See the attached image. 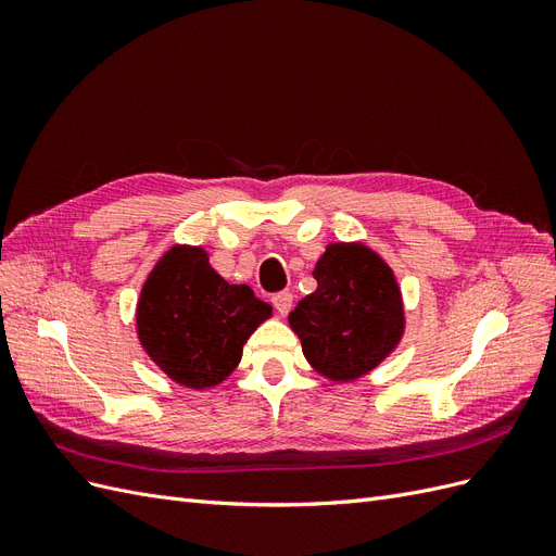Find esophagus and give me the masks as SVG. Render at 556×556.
Returning <instances> with one entry per match:
<instances>
[{"label":"esophagus","mask_w":556,"mask_h":556,"mask_svg":"<svg viewBox=\"0 0 556 556\" xmlns=\"http://www.w3.org/2000/svg\"><path fill=\"white\" fill-rule=\"evenodd\" d=\"M271 301H274V306H276V311H278L280 315H288L290 308H292L294 296H292V292H276V294L271 296Z\"/></svg>","instance_id":"34e87169"}]
</instances>
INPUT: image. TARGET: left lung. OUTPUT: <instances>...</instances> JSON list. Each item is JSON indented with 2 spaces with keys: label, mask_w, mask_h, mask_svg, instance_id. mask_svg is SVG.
Instances as JSON below:
<instances>
[{
  "label": "left lung",
  "mask_w": 556,
  "mask_h": 556,
  "mask_svg": "<svg viewBox=\"0 0 556 556\" xmlns=\"http://www.w3.org/2000/svg\"><path fill=\"white\" fill-rule=\"evenodd\" d=\"M313 278L317 290L294 306L290 325L319 374L355 380L390 355L403 333L392 268L368 248L333 243Z\"/></svg>",
  "instance_id": "1"
}]
</instances>
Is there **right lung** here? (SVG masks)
Returning <instances> with one entry per match:
<instances>
[{"mask_svg": "<svg viewBox=\"0 0 556 556\" xmlns=\"http://www.w3.org/2000/svg\"><path fill=\"white\" fill-rule=\"evenodd\" d=\"M271 306L215 274L201 248H174L148 276L137 311L141 345L180 384L211 387L239 364Z\"/></svg>", "mask_w": 556, "mask_h": 556, "instance_id": "1", "label": "right lung"}]
</instances>
